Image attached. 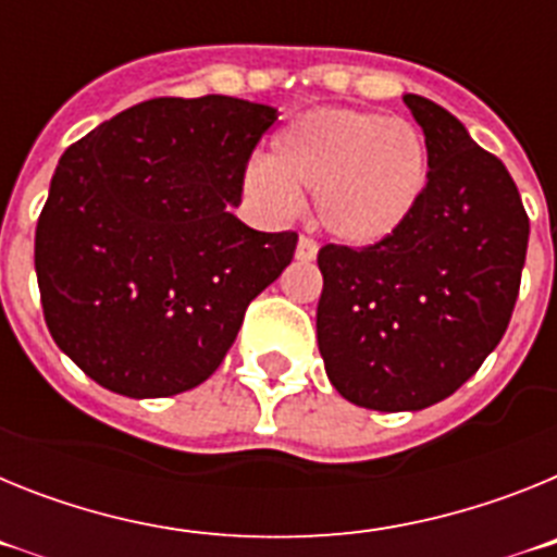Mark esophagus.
Returning <instances> with one entry per match:
<instances>
[{"label": "esophagus", "mask_w": 557, "mask_h": 557, "mask_svg": "<svg viewBox=\"0 0 557 557\" xmlns=\"http://www.w3.org/2000/svg\"><path fill=\"white\" fill-rule=\"evenodd\" d=\"M314 256H318V243L309 239V236H301V239H298V248H295V259H298V262H312Z\"/></svg>", "instance_id": "34e87169"}]
</instances>
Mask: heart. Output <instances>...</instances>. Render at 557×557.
<instances>
[{"label":"heart","instance_id":"1","mask_svg":"<svg viewBox=\"0 0 557 557\" xmlns=\"http://www.w3.org/2000/svg\"><path fill=\"white\" fill-rule=\"evenodd\" d=\"M424 136L401 120L357 108H321L289 122L270 161L245 172V189L273 214L314 195V218L351 248L385 243L407 225L426 189Z\"/></svg>","mask_w":557,"mask_h":557}]
</instances>
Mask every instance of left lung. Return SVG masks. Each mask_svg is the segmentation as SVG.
<instances>
[{"label": "left lung", "instance_id": "obj_1", "mask_svg": "<svg viewBox=\"0 0 557 557\" xmlns=\"http://www.w3.org/2000/svg\"><path fill=\"white\" fill-rule=\"evenodd\" d=\"M405 106L424 131V198L385 243L318 253L329 382L379 412L424 410L474 376L510 323L530 236L505 164L437 102Z\"/></svg>", "mask_w": 557, "mask_h": 557}]
</instances>
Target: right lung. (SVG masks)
Masks as SVG:
<instances>
[{
    "mask_svg": "<svg viewBox=\"0 0 557 557\" xmlns=\"http://www.w3.org/2000/svg\"><path fill=\"white\" fill-rule=\"evenodd\" d=\"M275 108L159 97L61 156L36 228L49 334L97 385L131 398L191 391L218 371L245 309L293 262L295 231L231 214Z\"/></svg>",
    "mask_w": 557,
    "mask_h": 557,
    "instance_id": "1",
    "label": "right lung"
}]
</instances>
